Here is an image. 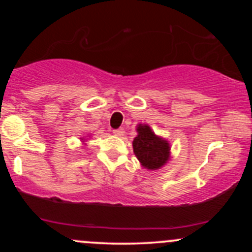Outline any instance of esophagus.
<instances>
[{"instance_id":"34e87169","label":"esophagus","mask_w":252,"mask_h":252,"mask_svg":"<svg viewBox=\"0 0 252 252\" xmlns=\"http://www.w3.org/2000/svg\"><path fill=\"white\" fill-rule=\"evenodd\" d=\"M114 134L116 136H123L124 135V129L123 128H118L114 130Z\"/></svg>"}]
</instances>
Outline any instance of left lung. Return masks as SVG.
I'll return each mask as SVG.
<instances>
[{
    "instance_id": "left-lung-1",
    "label": "left lung",
    "mask_w": 252,
    "mask_h": 252,
    "mask_svg": "<svg viewBox=\"0 0 252 252\" xmlns=\"http://www.w3.org/2000/svg\"><path fill=\"white\" fill-rule=\"evenodd\" d=\"M138 135L134 138L132 147L136 158L148 169H158L169 158V144L158 137L146 124L137 126Z\"/></svg>"
}]
</instances>
